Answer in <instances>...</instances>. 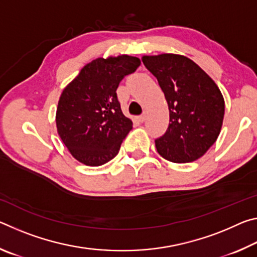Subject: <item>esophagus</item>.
<instances>
[{"instance_id":"obj_1","label":"esophagus","mask_w":257,"mask_h":257,"mask_svg":"<svg viewBox=\"0 0 257 257\" xmlns=\"http://www.w3.org/2000/svg\"><path fill=\"white\" fill-rule=\"evenodd\" d=\"M138 119H139V121H141V122H144L145 119H146V114H145V113H143L142 115H139Z\"/></svg>"}]
</instances>
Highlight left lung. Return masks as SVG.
Returning <instances> with one entry per match:
<instances>
[{"instance_id": "obj_1", "label": "left lung", "mask_w": 257, "mask_h": 257, "mask_svg": "<svg viewBox=\"0 0 257 257\" xmlns=\"http://www.w3.org/2000/svg\"><path fill=\"white\" fill-rule=\"evenodd\" d=\"M142 60L158 79L169 106V127L155 139L158 153L175 163L199 159L214 144L222 127L224 99L219 87L184 55H145Z\"/></svg>"}]
</instances>
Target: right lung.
<instances>
[{"label":"right lung","mask_w":257,"mask_h":257,"mask_svg":"<svg viewBox=\"0 0 257 257\" xmlns=\"http://www.w3.org/2000/svg\"><path fill=\"white\" fill-rule=\"evenodd\" d=\"M139 66L136 56L98 58L86 64L63 89L56 108V128L79 162L98 167L119 153L133 121L121 111L116 88Z\"/></svg>","instance_id":"1"}]
</instances>
